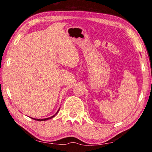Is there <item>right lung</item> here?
Masks as SVG:
<instances>
[{
	"mask_svg": "<svg viewBox=\"0 0 152 152\" xmlns=\"http://www.w3.org/2000/svg\"><path fill=\"white\" fill-rule=\"evenodd\" d=\"M59 110H60V109H58V110L57 112H56V114L54 115H53V116H51V117H48V118H45V119H35V118H31V119H34V120H36V121H46V120H48V119H51V118H53V117H55V115H57V113L59 112Z\"/></svg>",
	"mask_w": 152,
	"mask_h": 152,
	"instance_id": "add662e5",
	"label": "right lung"
}]
</instances>
